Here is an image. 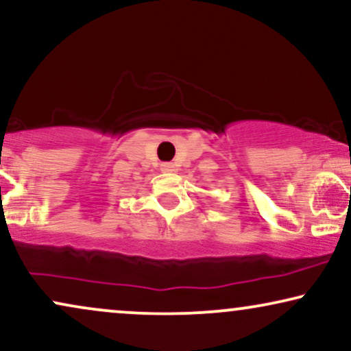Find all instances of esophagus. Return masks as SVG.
<instances>
[{"instance_id":"1","label":"esophagus","mask_w":351,"mask_h":351,"mask_svg":"<svg viewBox=\"0 0 351 351\" xmlns=\"http://www.w3.org/2000/svg\"><path fill=\"white\" fill-rule=\"evenodd\" d=\"M160 168H162V171H165V173H170V171L175 170V165H173V163H162Z\"/></svg>"}]
</instances>
